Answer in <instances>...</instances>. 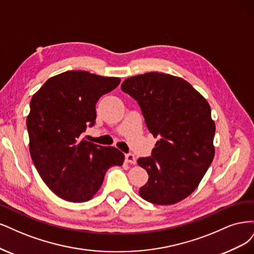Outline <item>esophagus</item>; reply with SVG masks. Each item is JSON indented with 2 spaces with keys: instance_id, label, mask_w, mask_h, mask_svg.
<instances>
[{
  "instance_id": "esophagus-1",
  "label": "esophagus",
  "mask_w": 254,
  "mask_h": 254,
  "mask_svg": "<svg viewBox=\"0 0 254 254\" xmlns=\"http://www.w3.org/2000/svg\"><path fill=\"white\" fill-rule=\"evenodd\" d=\"M126 161L128 163H132V165H135L136 158L132 153H127V154H126Z\"/></svg>"
}]
</instances>
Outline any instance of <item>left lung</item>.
Returning a JSON list of instances; mask_svg holds the SVG:
<instances>
[{
    "instance_id": "left-lung-1",
    "label": "left lung",
    "mask_w": 254,
    "mask_h": 254,
    "mask_svg": "<svg viewBox=\"0 0 254 254\" xmlns=\"http://www.w3.org/2000/svg\"><path fill=\"white\" fill-rule=\"evenodd\" d=\"M121 89L137 101L150 133L158 137L151 156L137 160L149 174L139 194L155 204L185 199L214 157L209 103L186 80L157 71L127 78Z\"/></svg>"
}]
</instances>
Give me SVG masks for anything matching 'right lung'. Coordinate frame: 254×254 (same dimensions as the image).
Masks as SVG:
<instances>
[{"label": "right lung", "instance_id": "obj_1", "mask_svg": "<svg viewBox=\"0 0 254 254\" xmlns=\"http://www.w3.org/2000/svg\"><path fill=\"white\" fill-rule=\"evenodd\" d=\"M119 83V78L68 70L48 79L31 98L26 120L30 156L46 186L65 200H89L106 171L125 161L118 149L81 136L95 125L99 98Z\"/></svg>", "mask_w": 254, "mask_h": 254}]
</instances>
